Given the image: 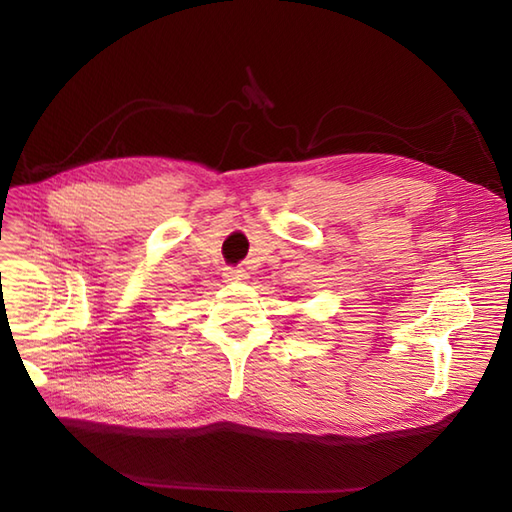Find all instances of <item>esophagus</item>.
Wrapping results in <instances>:
<instances>
[{"instance_id": "1", "label": "esophagus", "mask_w": 512, "mask_h": 512, "mask_svg": "<svg viewBox=\"0 0 512 512\" xmlns=\"http://www.w3.org/2000/svg\"><path fill=\"white\" fill-rule=\"evenodd\" d=\"M224 277H226V282H245L247 273L241 267H226Z\"/></svg>"}]
</instances>
